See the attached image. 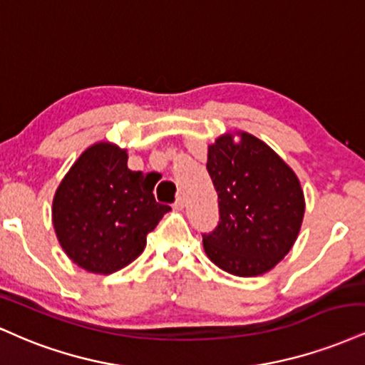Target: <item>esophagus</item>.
<instances>
[{
	"label": "esophagus",
	"instance_id": "esophagus-1",
	"mask_svg": "<svg viewBox=\"0 0 365 365\" xmlns=\"http://www.w3.org/2000/svg\"><path fill=\"white\" fill-rule=\"evenodd\" d=\"M184 205H186V200H184V196H178V198H175V201H174V208L182 210Z\"/></svg>",
	"mask_w": 365,
	"mask_h": 365
}]
</instances>
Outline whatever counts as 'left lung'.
<instances>
[{
    "label": "left lung",
    "mask_w": 365,
    "mask_h": 365,
    "mask_svg": "<svg viewBox=\"0 0 365 365\" xmlns=\"http://www.w3.org/2000/svg\"><path fill=\"white\" fill-rule=\"evenodd\" d=\"M207 170L218 195V222L203 234L208 258L224 272L256 277L272 269L301 230L304 192L297 175L256 136H220Z\"/></svg>",
    "instance_id": "1"
}]
</instances>
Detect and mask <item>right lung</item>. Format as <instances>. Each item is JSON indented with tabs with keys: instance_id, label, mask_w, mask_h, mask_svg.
I'll use <instances>...</instances> for the list:
<instances>
[{
	"instance_id": "add662e5",
	"label": "right lung",
	"mask_w": 365,
	"mask_h": 365,
	"mask_svg": "<svg viewBox=\"0 0 365 365\" xmlns=\"http://www.w3.org/2000/svg\"><path fill=\"white\" fill-rule=\"evenodd\" d=\"M150 175L128 169L126 150L97 143L81 153L56 191L53 222L70 258L92 273L136 259L170 210L157 203Z\"/></svg>"
}]
</instances>
